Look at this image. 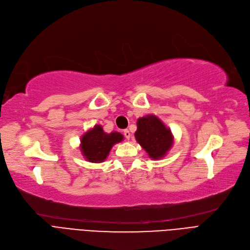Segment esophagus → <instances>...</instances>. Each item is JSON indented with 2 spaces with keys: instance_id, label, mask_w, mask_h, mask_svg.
Listing matches in <instances>:
<instances>
[{
  "instance_id": "34e87169",
  "label": "esophagus",
  "mask_w": 250,
  "mask_h": 250,
  "mask_svg": "<svg viewBox=\"0 0 250 250\" xmlns=\"http://www.w3.org/2000/svg\"><path fill=\"white\" fill-rule=\"evenodd\" d=\"M124 135H125V137L128 140L129 138H131V133H129V131H128V129H125V131H124Z\"/></svg>"
}]
</instances>
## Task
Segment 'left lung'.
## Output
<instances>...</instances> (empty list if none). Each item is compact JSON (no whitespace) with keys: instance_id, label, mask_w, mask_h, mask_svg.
<instances>
[{"instance_id":"1","label":"left lung","mask_w":250,"mask_h":250,"mask_svg":"<svg viewBox=\"0 0 250 250\" xmlns=\"http://www.w3.org/2000/svg\"><path fill=\"white\" fill-rule=\"evenodd\" d=\"M135 137L152 159L164 157L173 142L170 129L157 116L152 114L138 119Z\"/></svg>"}]
</instances>
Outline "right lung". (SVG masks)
<instances>
[{
    "mask_svg": "<svg viewBox=\"0 0 250 250\" xmlns=\"http://www.w3.org/2000/svg\"><path fill=\"white\" fill-rule=\"evenodd\" d=\"M124 136L121 133L112 132L107 134L102 125H96L81 138V151L83 157L94 164L103 162L116 143L122 142Z\"/></svg>",
    "mask_w": 250,
    "mask_h": 250,
    "instance_id": "obj_1",
    "label": "right lung"
}]
</instances>
